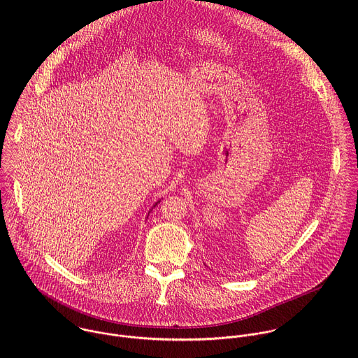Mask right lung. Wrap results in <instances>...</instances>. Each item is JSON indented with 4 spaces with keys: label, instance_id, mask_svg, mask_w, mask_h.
Here are the masks:
<instances>
[{
    "label": "right lung",
    "instance_id": "add662e5",
    "mask_svg": "<svg viewBox=\"0 0 358 358\" xmlns=\"http://www.w3.org/2000/svg\"><path fill=\"white\" fill-rule=\"evenodd\" d=\"M157 204H159V201H157V203H155V204H154L153 206H155V205Z\"/></svg>",
    "mask_w": 358,
    "mask_h": 358
}]
</instances>
